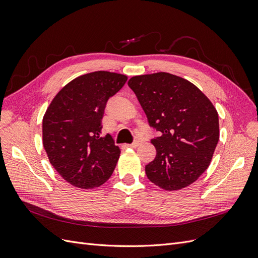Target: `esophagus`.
I'll list each match as a JSON object with an SVG mask.
<instances>
[{"mask_svg":"<svg viewBox=\"0 0 258 258\" xmlns=\"http://www.w3.org/2000/svg\"><path fill=\"white\" fill-rule=\"evenodd\" d=\"M140 145H141V141H136V142H134L132 144H127L126 146L130 147V148H137Z\"/></svg>","mask_w":258,"mask_h":258,"instance_id":"esophagus-1","label":"esophagus"}]
</instances>
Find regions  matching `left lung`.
<instances>
[{
	"instance_id": "8db88e82",
	"label": "left lung",
	"mask_w": 258,
	"mask_h": 258,
	"mask_svg": "<svg viewBox=\"0 0 258 258\" xmlns=\"http://www.w3.org/2000/svg\"><path fill=\"white\" fill-rule=\"evenodd\" d=\"M128 85L160 135L151 141L157 153L145 166L147 178L168 191L189 186L208 169L220 139L216 108L192 83L170 73L137 75Z\"/></svg>"
}]
</instances>
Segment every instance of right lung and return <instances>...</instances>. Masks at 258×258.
<instances>
[{"label":"right lung","mask_w":258,"mask_h":258,"mask_svg":"<svg viewBox=\"0 0 258 258\" xmlns=\"http://www.w3.org/2000/svg\"><path fill=\"white\" fill-rule=\"evenodd\" d=\"M127 75L97 71L76 77L50 102L43 117V145L49 162L66 182L83 189L111 177L120 150L102 137L107 100L121 89Z\"/></svg>","instance_id":"add662e5"}]
</instances>
